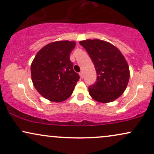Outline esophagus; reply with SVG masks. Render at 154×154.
I'll return each instance as SVG.
<instances>
[{"mask_svg":"<svg viewBox=\"0 0 154 154\" xmlns=\"http://www.w3.org/2000/svg\"><path fill=\"white\" fill-rule=\"evenodd\" d=\"M79 75H80L81 79H83V72H80V73H79Z\"/></svg>","mask_w":154,"mask_h":154,"instance_id":"obj_1","label":"esophagus"}]
</instances>
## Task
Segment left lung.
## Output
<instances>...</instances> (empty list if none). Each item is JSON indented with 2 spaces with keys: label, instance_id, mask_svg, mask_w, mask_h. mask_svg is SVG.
Masks as SVG:
<instances>
[{
  "label": "left lung",
  "instance_id": "left-lung-1",
  "mask_svg": "<svg viewBox=\"0 0 154 154\" xmlns=\"http://www.w3.org/2000/svg\"><path fill=\"white\" fill-rule=\"evenodd\" d=\"M86 49L96 69L97 79L88 87L90 96L100 103H109L121 96L129 80V68L120 51L101 40L79 42Z\"/></svg>",
  "mask_w": 154,
  "mask_h": 154
}]
</instances>
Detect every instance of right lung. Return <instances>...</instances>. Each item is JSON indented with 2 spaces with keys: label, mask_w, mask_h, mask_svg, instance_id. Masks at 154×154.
<instances>
[{
  "label": "right lung",
  "mask_w": 154,
  "mask_h": 154,
  "mask_svg": "<svg viewBox=\"0 0 154 154\" xmlns=\"http://www.w3.org/2000/svg\"><path fill=\"white\" fill-rule=\"evenodd\" d=\"M75 46L74 41H56L35 55L31 66L32 81L43 97L61 102L71 96L80 79L70 60V54Z\"/></svg>",
  "instance_id": "add662e5"
}]
</instances>
